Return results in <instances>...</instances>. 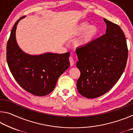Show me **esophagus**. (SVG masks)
I'll use <instances>...</instances> for the list:
<instances>
[{
  "label": "esophagus",
  "mask_w": 133,
  "mask_h": 133,
  "mask_svg": "<svg viewBox=\"0 0 133 133\" xmlns=\"http://www.w3.org/2000/svg\"><path fill=\"white\" fill-rule=\"evenodd\" d=\"M69 62H70V64L71 66H73L74 64H75V62H74V60L73 58L71 57H69Z\"/></svg>",
  "instance_id": "1"
}]
</instances>
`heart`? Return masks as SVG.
<instances>
[{
  "label": "heart",
  "instance_id": "obj_1",
  "mask_svg": "<svg viewBox=\"0 0 133 133\" xmlns=\"http://www.w3.org/2000/svg\"><path fill=\"white\" fill-rule=\"evenodd\" d=\"M98 30L96 26H90L87 22H83L74 29L73 33L75 35H81L77 41L79 46H85L93 41L98 34Z\"/></svg>",
  "mask_w": 133,
  "mask_h": 133
}]
</instances>
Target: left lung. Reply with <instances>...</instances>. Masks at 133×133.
<instances>
[{
	"label": "left lung",
	"mask_w": 133,
	"mask_h": 133,
	"mask_svg": "<svg viewBox=\"0 0 133 133\" xmlns=\"http://www.w3.org/2000/svg\"><path fill=\"white\" fill-rule=\"evenodd\" d=\"M104 35L85 46L76 49L80 71L77 82L79 93L88 98L103 95L111 89L122 75L128 58V48L122 29L104 19Z\"/></svg>",
	"instance_id": "1"
}]
</instances>
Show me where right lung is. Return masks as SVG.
<instances>
[{
    "label": "right lung",
    "mask_w": 133,
    "mask_h": 133,
    "mask_svg": "<svg viewBox=\"0 0 133 133\" xmlns=\"http://www.w3.org/2000/svg\"><path fill=\"white\" fill-rule=\"evenodd\" d=\"M16 22L6 47V60L16 81L24 90L37 96L48 95L56 86L58 77L70 66V53H47L33 56L22 51L16 40Z\"/></svg>",
    "instance_id": "obj_1"
}]
</instances>
